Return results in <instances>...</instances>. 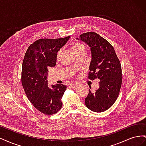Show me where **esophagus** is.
Segmentation results:
<instances>
[{
    "mask_svg": "<svg viewBox=\"0 0 146 146\" xmlns=\"http://www.w3.org/2000/svg\"><path fill=\"white\" fill-rule=\"evenodd\" d=\"M77 86H78V85H77V83H70V84H69V87H70V88H76Z\"/></svg>",
    "mask_w": 146,
    "mask_h": 146,
    "instance_id": "obj_1",
    "label": "esophagus"
}]
</instances>
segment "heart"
<instances>
[{
  "label": "heart",
  "instance_id": "1",
  "mask_svg": "<svg viewBox=\"0 0 146 146\" xmlns=\"http://www.w3.org/2000/svg\"><path fill=\"white\" fill-rule=\"evenodd\" d=\"M72 49L74 52L75 54H77L78 52H80L82 51H85L86 50V47L84 44L80 42H74L72 46ZM61 54V50H60L57 54V58H59Z\"/></svg>",
  "mask_w": 146,
  "mask_h": 146
}]
</instances>
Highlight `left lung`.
Returning <instances> with one entry per match:
<instances>
[{
  "label": "left lung",
  "instance_id": "1",
  "mask_svg": "<svg viewBox=\"0 0 146 146\" xmlns=\"http://www.w3.org/2000/svg\"><path fill=\"white\" fill-rule=\"evenodd\" d=\"M80 39L91 47L92 59L88 77L100 80L98 90L92 93L90 90L85 105L92 111L103 112L114 104L120 92L122 81L120 61L111 44L98 33L86 32L80 35Z\"/></svg>",
  "mask_w": 146,
  "mask_h": 146
}]
</instances>
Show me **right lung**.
<instances>
[{"label": "right lung", "instance_id": "1", "mask_svg": "<svg viewBox=\"0 0 146 146\" xmlns=\"http://www.w3.org/2000/svg\"><path fill=\"white\" fill-rule=\"evenodd\" d=\"M69 38L38 39L30 45L24 56L21 82L25 93L34 107L46 115L55 114L62 107L66 86L56 84L48 87L47 68L55 66L57 52Z\"/></svg>", "mask_w": 146, "mask_h": 146}]
</instances>
